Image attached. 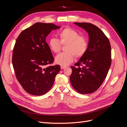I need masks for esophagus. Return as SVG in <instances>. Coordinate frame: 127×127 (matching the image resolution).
Masks as SVG:
<instances>
[{
  "label": "esophagus",
  "mask_w": 127,
  "mask_h": 127,
  "mask_svg": "<svg viewBox=\"0 0 127 127\" xmlns=\"http://www.w3.org/2000/svg\"><path fill=\"white\" fill-rule=\"evenodd\" d=\"M61 69H64V68H66V67H64V66H61Z\"/></svg>",
  "instance_id": "obj_1"
}]
</instances>
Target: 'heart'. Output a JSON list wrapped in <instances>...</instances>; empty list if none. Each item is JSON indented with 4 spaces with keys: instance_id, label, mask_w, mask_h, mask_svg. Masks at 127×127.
Returning a JSON list of instances; mask_svg holds the SVG:
<instances>
[{
    "instance_id": "b5f03b06",
    "label": "heart",
    "mask_w": 127,
    "mask_h": 127,
    "mask_svg": "<svg viewBox=\"0 0 127 127\" xmlns=\"http://www.w3.org/2000/svg\"><path fill=\"white\" fill-rule=\"evenodd\" d=\"M59 40L51 38L49 41V46L54 53H58L61 49V44L66 45L65 52L57 55L55 58L56 63L61 66H67L71 64L75 58H80L86 52L88 43L87 38L80 35L76 31L69 28L61 30L58 33Z\"/></svg>"
}]
</instances>
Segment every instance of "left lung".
Wrapping results in <instances>:
<instances>
[{
	"label": "left lung",
	"mask_w": 127,
	"mask_h": 127,
	"mask_svg": "<svg viewBox=\"0 0 127 127\" xmlns=\"http://www.w3.org/2000/svg\"><path fill=\"white\" fill-rule=\"evenodd\" d=\"M74 24L86 31L89 42L85 55L71 67L70 83L78 93L90 94L98 90L108 73L111 64V45L108 38L96 26L88 23Z\"/></svg>",
	"instance_id": "8db88e82"
}]
</instances>
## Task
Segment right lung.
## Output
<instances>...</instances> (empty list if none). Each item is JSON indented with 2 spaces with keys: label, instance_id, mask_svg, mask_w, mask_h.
Returning <instances> with one entry per match:
<instances>
[{
  "label": "right lung",
  "instance_id": "add662e5",
  "mask_svg": "<svg viewBox=\"0 0 127 127\" xmlns=\"http://www.w3.org/2000/svg\"><path fill=\"white\" fill-rule=\"evenodd\" d=\"M60 26L52 23H36L20 33L13 49L12 64L15 76L28 93L42 95L51 89L60 65L48 66L54 61L45 41L53 30Z\"/></svg>",
  "mask_w": 127,
  "mask_h": 127
}]
</instances>
